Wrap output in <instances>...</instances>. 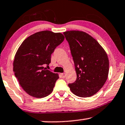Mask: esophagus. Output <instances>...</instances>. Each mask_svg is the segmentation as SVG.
I'll return each instance as SVG.
<instances>
[{"label": "esophagus", "mask_w": 125, "mask_h": 125, "mask_svg": "<svg viewBox=\"0 0 125 125\" xmlns=\"http://www.w3.org/2000/svg\"><path fill=\"white\" fill-rule=\"evenodd\" d=\"M61 75H62V77L63 78H64L66 77V74H65V73H62Z\"/></svg>", "instance_id": "1"}]
</instances>
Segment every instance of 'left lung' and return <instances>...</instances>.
<instances>
[{"label":"left lung","mask_w":125,"mask_h":125,"mask_svg":"<svg viewBox=\"0 0 125 125\" xmlns=\"http://www.w3.org/2000/svg\"><path fill=\"white\" fill-rule=\"evenodd\" d=\"M63 34L69 44L77 76L69 87L73 94L79 97L93 96L107 79V55L99 43L87 33L68 31Z\"/></svg>","instance_id":"8db88e82"}]
</instances>
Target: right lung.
Wrapping results in <instances>:
<instances>
[{"label": "right lung", "mask_w": 125, "mask_h": 125, "mask_svg": "<svg viewBox=\"0 0 125 125\" xmlns=\"http://www.w3.org/2000/svg\"><path fill=\"white\" fill-rule=\"evenodd\" d=\"M64 39L60 32L42 31L29 36L20 46L13 71L20 85L30 95L41 98L52 93L59 76L44 66L49 65L51 55Z\"/></svg>", "instance_id": "obj_1"}]
</instances>
